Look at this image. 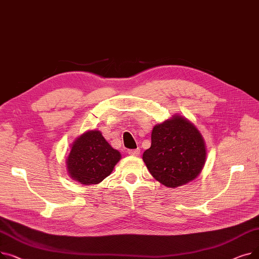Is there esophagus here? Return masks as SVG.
Here are the masks:
<instances>
[{
	"label": "esophagus",
	"mask_w": 259,
	"mask_h": 259,
	"mask_svg": "<svg viewBox=\"0 0 259 259\" xmlns=\"http://www.w3.org/2000/svg\"><path fill=\"white\" fill-rule=\"evenodd\" d=\"M141 153L140 149H133V150H128V154L131 156H139Z\"/></svg>",
	"instance_id": "34e87169"
}]
</instances>
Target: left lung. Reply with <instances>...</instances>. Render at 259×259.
Masks as SVG:
<instances>
[{"mask_svg": "<svg viewBox=\"0 0 259 259\" xmlns=\"http://www.w3.org/2000/svg\"><path fill=\"white\" fill-rule=\"evenodd\" d=\"M206 143L193 122L175 114L153 127L143 160L153 178L168 188L194 181L205 166Z\"/></svg>", "mask_w": 259, "mask_h": 259, "instance_id": "obj_1", "label": "left lung"}]
</instances>
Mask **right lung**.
I'll return each instance as SVG.
<instances>
[{
  "instance_id": "obj_1",
  "label": "right lung",
  "mask_w": 259,
  "mask_h": 259,
  "mask_svg": "<svg viewBox=\"0 0 259 259\" xmlns=\"http://www.w3.org/2000/svg\"><path fill=\"white\" fill-rule=\"evenodd\" d=\"M119 151L111 147L99 130H89L74 140L67 156L70 179L85 185H97L111 174L119 161Z\"/></svg>"
}]
</instances>
